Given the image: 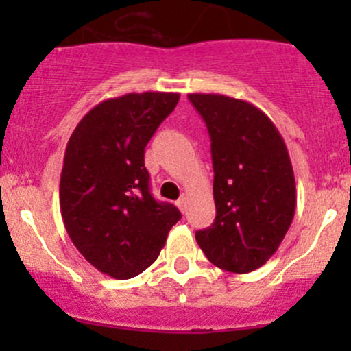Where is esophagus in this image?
<instances>
[{
	"instance_id": "esophagus-1",
	"label": "esophagus",
	"mask_w": 351,
	"mask_h": 351,
	"mask_svg": "<svg viewBox=\"0 0 351 351\" xmlns=\"http://www.w3.org/2000/svg\"><path fill=\"white\" fill-rule=\"evenodd\" d=\"M186 204H189V197H186V195H182V197H180V200L176 202V205H178V208L182 212L186 210Z\"/></svg>"
}]
</instances>
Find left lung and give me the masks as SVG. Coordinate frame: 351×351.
I'll return each instance as SVG.
<instances>
[{
  "mask_svg": "<svg viewBox=\"0 0 351 351\" xmlns=\"http://www.w3.org/2000/svg\"><path fill=\"white\" fill-rule=\"evenodd\" d=\"M210 136L214 224L195 232L210 263L232 274L263 267L295 214V178L275 123L244 100L190 93Z\"/></svg>",
  "mask_w": 351,
  "mask_h": 351,
  "instance_id": "1",
  "label": "left lung"
}]
</instances>
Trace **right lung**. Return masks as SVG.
<instances>
[{"label":"right lung","mask_w":351,"mask_h":351,"mask_svg":"<svg viewBox=\"0 0 351 351\" xmlns=\"http://www.w3.org/2000/svg\"><path fill=\"white\" fill-rule=\"evenodd\" d=\"M178 93L146 91L108 98L71 134L59 185L66 231L84 260L117 280L154 263L182 214L154 200L144 149Z\"/></svg>","instance_id":"right-lung-1"}]
</instances>
